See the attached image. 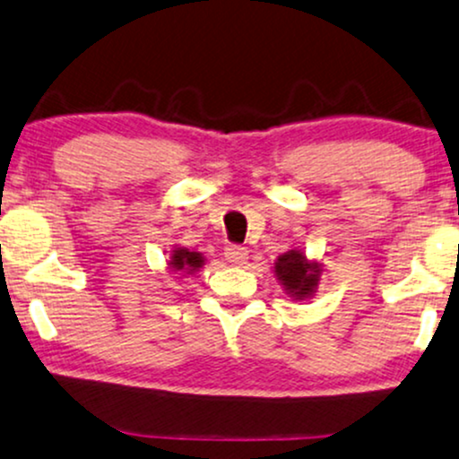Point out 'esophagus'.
Wrapping results in <instances>:
<instances>
[{
  "label": "esophagus",
  "instance_id": "34e87169",
  "mask_svg": "<svg viewBox=\"0 0 459 459\" xmlns=\"http://www.w3.org/2000/svg\"><path fill=\"white\" fill-rule=\"evenodd\" d=\"M224 256H226V261H229V263L244 264L246 258H247V250L239 244H229L224 247Z\"/></svg>",
  "mask_w": 459,
  "mask_h": 459
}]
</instances>
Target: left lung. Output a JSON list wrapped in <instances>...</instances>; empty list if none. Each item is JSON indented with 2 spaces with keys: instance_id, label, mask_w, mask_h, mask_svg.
Listing matches in <instances>:
<instances>
[{
  "instance_id": "1",
  "label": "left lung",
  "mask_w": 459,
  "mask_h": 459,
  "mask_svg": "<svg viewBox=\"0 0 459 459\" xmlns=\"http://www.w3.org/2000/svg\"><path fill=\"white\" fill-rule=\"evenodd\" d=\"M275 273L282 280L284 289L292 292L297 299L312 295L318 282V267L306 261L301 252L290 250L282 254L275 263Z\"/></svg>"
}]
</instances>
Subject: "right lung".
<instances>
[{"label":"right lung","instance_id":"add662e5","mask_svg":"<svg viewBox=\"0 0 459 459\" xmlns=\"http://www.w3.org/2000/svg\"><path fill=\"white\" fill-rule=\"evenodd\" d=\"M170 264L175 269H186V272H195L203 264V256L198 252H187L184 247L175 250L173 256H170Z\"/></svg>","mask_w":459,"mask_h":459}]
</instances>
